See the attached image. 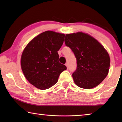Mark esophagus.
Wrapping results in <instances>:
<instances>
[{
	"mask_svg": "<svg viewBox=\"0 0 122 122\" xmlns=\"http://www.w3.org/2000/svg\"><path fill=\"white\" fill-rule=\"evenodd\" d=\"M65 65L66 66V67H67V68H68V63H66L65 64Z\"/></svg>",
	"mask_w": 122,
	"mask_h": 122,
	"instance_id": "obj_1",
	"label": "esophagus"
}]
</instances>
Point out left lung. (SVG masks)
<instances>
[{"label": "left lung", "instance_id": "8db88e82", "mask_svg": "<svg viewBox=\"0 0 122 122\" xmlns=\"http://www.w3.org/2000/svg\"><path fill=\"white\" fill-rule=\"evenodd\" d=\"M65 44L76 58L77 68L73 73L75 83L89 89L97 86L107 77L110 67L109 54L98 41L82 32L66 34Z\"/></svg>", "mask_w": 122, "mask_h": 122}]
</instances>
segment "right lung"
Listing matches in <instances>:
<instances>
[{
  "instance_id": "add662e5",
  "label": "right lung",
  "mask_w": 122,
  "mask_h": 122,
  "mask_svg": "<svg viewBox=\"0 0 122 122\" xmlns=\"http://www.w3.org/2000/svg\"><path fill=\"white\" fill-rule=\"evenodd\" d=\"M65 35L53 31L44 32L28 43L22 52L21 66L28 81L41 90L57 83L60 74L67 69L59 62L57 53Z\"/></svg>"
}]
</instances>
